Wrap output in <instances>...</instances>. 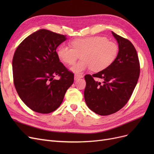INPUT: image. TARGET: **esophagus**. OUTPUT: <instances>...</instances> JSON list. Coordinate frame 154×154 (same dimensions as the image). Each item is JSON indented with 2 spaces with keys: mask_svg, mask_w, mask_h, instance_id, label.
I'll use <instances>...</instances> for the list:
<instances>
[{
  "mask_svg": "<svg viewBox=\"0 0 154 154\" xmlns=\"http://www.w3.org/2000/svg\"><path fill=\"white\" fill-rule=\"evenodd\" d=\"M83 76L82 75H78V74H75L74 75V80H77L78 79L80 78H82Z\"/></svg>",
  "mask_w": 154,
  "mask_h": 154,
  "instance_id": "obj_1",
  "label": "esophagus"
}]
</instances>
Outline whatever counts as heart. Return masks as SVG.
I'll list each match as a JSON object with an SVG mask.
<instances>
[{
    "label": "heart",
    "instance_id": "obj_1",
    "mask_svg": "<svg viewBox=\"0 0 154 154\" xmlns=\"http://www.w3.org/2000/svg\"><path fill=\"white\" fill-rule=\"evenodd\" d=\"M71 45L72 48L60 45L57 55L60 61L69 65L75 63L81 55L82 61L71 68L76 74L91 69L94 72L103 71L114 62L118 53L117 44L104 36L76 38L71 42Z\"/></svg>",
    "mask_w": 154,
    "mask_h": 154
}]
</instances>
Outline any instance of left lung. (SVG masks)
Instances as JSON below:
<instances>
[{
    "label": "left lung",
    "mask_w": 154,
    "mask_h": 154,
    "mask_svg": "<svg viewBox=\"0 0 154 154\" xmlns=\"http://www.w3.org/2000/svg\"><path fill=\"white\" fill-rule=\"evenodd\" d=\"M119 51L114 62L96 74L85 76L84 97L94 112L107 116L119 110L127 103L138 81L140 72L137 51L130 42L112 31ZM100 78L101 84L94 78Z\"/></svg>",
    "instance_id": "obj_1"
}]
</instances>
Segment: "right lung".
<instances>
[{
  "label": "right lung",
  "instance_id": "add662e5",
  "mask_svg": "<svg viewBox=\"0 0 154 154\" xmlns=\"http://www.w3.org/2000/svg\"><path fill=\"white\" fill-rule=\"evenodd\" d=\"M66 40V36L39 29L23 40L14 54V85L22 101L36 112L57 110L74 82V74L60 62L56 51ZM56 75L60 79H54Z\"/></svg>",
  "mask_w": 154,
  "mask_h": 154
}]
</instances>
